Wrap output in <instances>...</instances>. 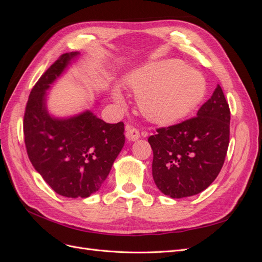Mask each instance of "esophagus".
Listing matches in <instances>:
<instances>
[{
	"label": "esophagus",
	"instance_id": "1",
	"mask_svg": "<svg viewBox=\"0 0 262 262\" xmlns=\"http://www.w3.org/2000/svg\"><path fill=\"white\" fill-rule=\"evenodd\" d=\"M125 138L129 141H137L140 139V132L138 129L133 128L132 125L126 124L125 126Z\"/></svg>",
	"mask_w": 262,
	"mask_h": 262
}]
</instances>
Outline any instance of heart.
Segmentation results:
<instances>
[{"label":"heart","mask_w":262,"mask_h":262,"mask_svg":"<svg viewBox=\"0 0 262 262\" xmlns=\"http://www.w3.org/2000/svg\"><path fill=\"white\" fill-rule=\"evenodd\" d=\"M138 106L147 120L158 125H171L186 119L203 99L207 84L199 71L176 59L150 62L126 78ZM114 97L122 98L115 89Z\"/></svg>","instance_id":"heart-1"}]
</instances>
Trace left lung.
I'll use <instances>...</instances> for the list:
<instances>
[{"label": "left lung", "mask_w": 262, "mask_h": 262, "mask_svg": "<svg viewBox=\"0 0 262 262\" xmlns=\"http://www.w3.org/2000/svg\"><path fill=\"white\" fill-rule=\"evenodd\" d=\"M231 112L221 86L196 117L160 128L148 138L157 188L173 199L200 193L215 180L229 143Z\"/></svg>", "instance_id": "left-lung-1"}]
</instances>
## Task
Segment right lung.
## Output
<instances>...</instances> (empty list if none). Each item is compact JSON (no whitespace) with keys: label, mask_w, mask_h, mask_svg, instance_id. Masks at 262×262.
Wrapping results in <instances>:
<instances>
[{"label":"right lung","mask_w":262,"mask_h":262,"mask_svg":"<svg viewBox=\"0 0 262 262\" xmlns=\"http://www.w3.org/2000/svg\"><path fill=\"white\" fill-rule=\"evenodd\" d=\"M80 52L62 54L30 92L24 116L29 160L55 192L87 198L104 184L124 145L123 122L106 123L90 110L54 118L47 110V91Z\"/></svg>","instance_id":"obj_1"}]
</instances>
